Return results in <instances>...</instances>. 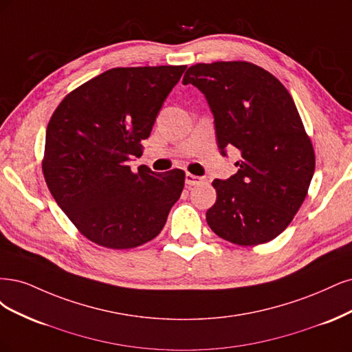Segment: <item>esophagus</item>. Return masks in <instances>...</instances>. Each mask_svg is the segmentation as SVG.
<instances>
[{
    "label": "esophagus",
    "instance_id": "obj_1",
    "mask_svg": "<svg viewBox=\"0 0 352 352\" xmlns=\"http://www.w3.org/2000/svg\"><path fill=\"white\" fill-rule=\"evenodd\" d=\"M205 181V178L203 177H197V175H192V174H186V184L187 186H196V184H200Z\"/></svg>",
    "mask_w": 352,
    "mask_h": 352
}]
</instances>
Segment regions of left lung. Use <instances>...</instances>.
I'll return each mask as SVG.
<instances>
[{
	"mask_svg": "<svg viewBox=\"0 0 352 352\" xmlns=\"http://www.w3.org/2000/svg\"><path fill=\"white\" fill-rule=\"evenodd\" d=\"M183 85L205 95L221 155L241 152L238 171L212 183L218 197L206 212L210 230L238 245L274 240L302 205L316 164L288 90L245 61L191 65Z\"/></svg>",
	"mask_w": 352,
	"mask_h": 352,
	"instance_id": "1",
	"label": "left lung"
}]
</instances>
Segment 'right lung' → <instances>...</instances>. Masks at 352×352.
I'll return each instance as SVG.
<instances>
[{"instance_id": "right-lung-1", "label": "right lung", "mask_w": 352, "mask_h": 352, "mask_svg": "<svg viewBox=\"0 0 352 352\" xmlns=\"http://www.w3.org/2000/svg\"><path fill=\"white\" fill-rule=\"evenodd\" d=\"M186 65L111 69L67 95L45 139L43 175L52 197L87 240L134 248L160 234L184 188L183 169L153 173L142 155L166 96Z\"/></svg>"}]
</instances>
